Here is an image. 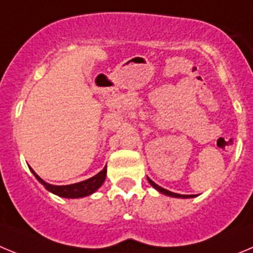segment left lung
<instances>
[{
  "instance_id": "obj_1",
  "label": "left lung",
  "mask_w": 253,
  "mask_h": 253,
  "mask_svg": "<svg viewBox=\"0 0 253 253\" xmlns=\"http://www.w3.org/2000/svg\"><path fill=\"white\" fill-rule=\"evenodd\" d=\"M147 180H149V183L151 184V185L154 186V188L156 189V190H158L159 193H161V194L168 195V197H172V198H193V197H194V195H181V194H176V193L169 192V190H166V189H164V188H161V186H159L158 184H155L154 181L151 180V179H149V177H147Z\"/></svg>"
}]
</instances>
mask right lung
I'll list each match as a JSON object with an SVG mask.
<instances>
[{
	"label": "right lung",
	"mask_w": 253,
	"mask_h": 253,
	"mask_svg": "<svg viewBox=\"0 0 253 253\" xmlns=\"http://www.w3.org/2000/svg\"><path fill=\"white\" fill-rule=\"evenodd\" d=\"M30 168V166H29ZM31 172L35 175V177L39 180V183L42 184L45 186L47 192L53 193V194L58 195L61 198H69V199H76V198H83L88 197V195L93 194L98 190L102 186V184L106 180L107 175V165L104 166L103 170L99 171L98 174L94 175V176L89 177L87 180H83L81 183L76 184H69V185H53V184H49L46 181H44L42 177L39 176L35 171L30 168Z\"/></svg>",
	"instance_id": "1"
}]
</instances>
